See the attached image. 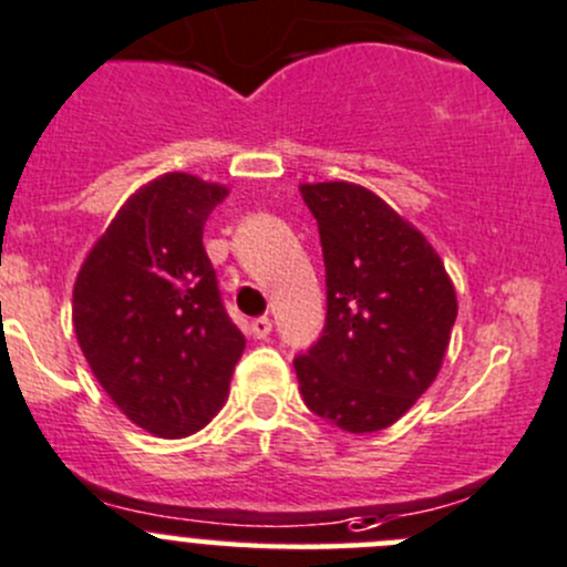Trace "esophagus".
<instances>
[{"mask_svg":"<svg viewBox=\"0 0 567 567\" xmlns=\"http://www.w3.org/2000/svg\"><path fill=\"white\" fill-rule=\"evenodd\" d=\"M249 332L255 334L257 340L268 338V334H271V318H268V316H260V318H255V321L249 323Z\"/></svg>","mask_w":567,"mask_h":567,"instance_id":"34e87169","label":"esophagus"}]
</instances>
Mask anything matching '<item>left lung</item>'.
I'll return each mask as SVG.
<instances>
[{
    "instance_id": "obj_1",
    "label": "left lung",
    "mask_w": 567,
    "mask_h": 567,
    "mask_svg": "<svg viewBox=\"0 0 567 567\" xmlns=\"http://www.w3.org/2000/svg\"><path fill=\"white\" fill-rule=\"evenodd\" d=\"M299 190L327 266V323L293 360L299 390L340 430H388L435 382L457 293L430 240L373 190L354 183Z\"/></svg>"
}]
</instances>
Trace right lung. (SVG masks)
<instances>
[{"mask_svg":"<svg viewBox=\"0 0 567 567\" xmlns=\"http://www.w3.org/2000/svg\"><path fill=\"white\" fill-rule=\"evenodd\" d=\"M227 194L183 172L152 179L121 205L76 274V343L113 404L155 437H188L210 423L244 354L202 244Z\"/></svg>","mask_w":567,"mask_h":567,"instance_id":"1","label":"right lung"}]
</instances>
